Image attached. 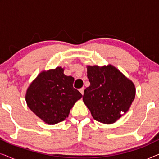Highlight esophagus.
Wrapping results in <instances>:
<instances>
[{"label": "esophagus", "instance_id": "esophagus-1", "mask_svg": "<svg viewBox=\"0 0 159 159\" xmlns=\"http://www.w3.org/2000/svg\"><path fill=\"white\" fill-rule=\"evenodd\" d=\"M84 88H82L80 89V92L82 93V95H84Z\"/></svg>", "mask_w": 159, "mask_h": 159}]
</instances>
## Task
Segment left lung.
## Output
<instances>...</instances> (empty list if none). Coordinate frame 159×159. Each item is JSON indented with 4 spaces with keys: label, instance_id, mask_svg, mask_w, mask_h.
<instances>
[{
    "label": "left lung",
    "instance_id": "obj_1",
    "mask_svg": "<svg viewBox=\"0 0 159 159\" xmlns=\"http://www.w3.org/2000/svg\"><path fill=\"white\" fill-rule=\"evenodd\" d=\"M87 73L90 85L84 90V104L96 121L107 125L116 122L134 101V83L111 64L88 66Z\"/></svg>",
    "mask_w": 159,
    "mask_h": 159
}]
</instances>
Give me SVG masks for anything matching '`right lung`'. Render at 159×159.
I'll use <instances>...</instances> for the list:
<instances>
[{
  "label": "right lung",
  "instance_id": "right-lung-1",
  "mask_svg": "<svg viewBox=\"0 0 159 159\" xmlns=\"http://www.w3.org/2000/svg\"><path fill=\"white\" fill-rule=\"evenodd\" d=\"M61 66L43 71L28 87L25 95L27 106L48 125H55L69 116L70 109L82 97L73 88L71 76Z\"/></svg>",
  "mask_w": 159,
  "mask_h": 159
}]
</instances>
